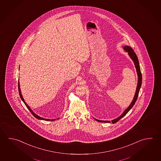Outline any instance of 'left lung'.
Listing matches in <instances>:
<instances>
[{
	"label": "left lung",
	"mask_w": 161,
	"mask_h": 161,
	"mask_svg": "<svg viewBox=\"0 0 161 161\" xmlns=\"http://www.w3.org/2000/svg\"><path fill=\"white\" fill-rule=\"evenodd\" d=\"M123 49H124L125 52H126L128 53V55L129 56V57L131 58V59L133 61L134 64L135 65V67L136 68V73H137V76H138V82H137V86H136V93L134 94L133 101H131L130 105L127 107L126 109L125 110L124 112L121 115L119 116V117H117V119H114L112 121H103V120H99L97 119H95L97 121L100 122H108V123H112V124H115L117 122L119 121L120 119H122V117H124L125 115L129 112V111L133 108L134 105L136 103V101L138 96V93L140 92V88L142 84V74L141 72V69H140V64H139V61L138 59L137 58L136 53L134 52L133 49L130 47L129 46H125L123 47Z\"/></svg>",
	"instance_id": "8db88e82"
}]
</instances>
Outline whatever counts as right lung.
Segmentation results:
<instances>
[{
	"label": "right lung",
	"instance_id": "1",
	"mask_svg": "<svg viewBox=\"0 0 161 161\" xmlns=\"http://www.w3.org/2000/svg\"><path fill=\"white\" fill-rule=\"evenodd\" d=\"M18 88H19V95H20V97L21 98V100L23 101V103H25V106H27V108L28 110L30 111V112L32 114V115H34V117H35V118H36L37 119H40V120H44V121H55L56 120V119H44V118H42V117H40L38 115H37L36 114H35V113L33 112V110L31 109L30 108V107L28 106L27 105V103H26L25 102V100H24V98H23V96H22V94H21V90H20V83H19V81L18 82ZM57 119H58V118Z\"/></svg>",
	"mask_w": 161,
	"mask_h": 161
}]
</instances>
